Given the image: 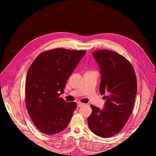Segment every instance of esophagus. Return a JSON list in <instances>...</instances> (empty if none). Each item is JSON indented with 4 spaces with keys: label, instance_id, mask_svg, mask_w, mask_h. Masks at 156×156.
<instances>
[{
    "label": "esophagus",
    "instance_id": "obj_1",
    "mask_svg": "<svg viewBox=\"0 0 156 156\" xmlns=\"http://www.w3.org/2000/svg\"><path fill=\"white\" fill-rule=\"evenodd\" d=\"M83 105H84V103H83L81 102H77V107H81Z\"/></svg>",
    "mask_w": 156,
    "mask_h": 156
}]
</instances>
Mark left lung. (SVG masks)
<instances>
[{
	"mask_svg": "<svg viewBox=\"0 0 156 156\" xmlns=\"http://www.w3.org/2000/svg\"><path fill=\"white\" fill-rule=\"evenodd\" d=\"M92 55L100 69V91L106 101L103 109L90 105L92 112L88 124L92 133L107 138L119 133L131 114L136 78L132 65L121 55L107 49L94 51Z\"/></svg>",
	"mask_w": 156,
	"mask_h": 156,
	"instance_id": "obj_1",
	"label": "left lung"
}]
</instances>
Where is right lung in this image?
Wrapping results in <instances>:
<instances>
[{"mask_svg": "<svg viewBox=\"0 0 156 156\" xmlns=\"http://www.w3.org/2000/svg\"><path fill=\"white\" fill-rule=\"evenodd\" d=\"M86 51L55 49L37 56L28 71L26 107L36 127L47 135L64 130L77 108L59 98Z\"/></svg>", "mask_w": 156, "mask_h": 156, "instance_id": "obj_1", "label": "right lung"}]
</instances>
